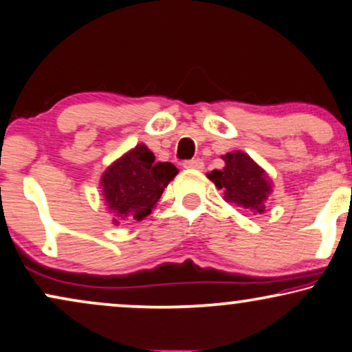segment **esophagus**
<instances>
[{
    "mask_svg": "<svg viewBox=\"0 0 352 352\" xmlns=\"http://www.w3.org/2000/svg\"><path fill=\"white\" fill-rule=\"evenodd\" d=\"M184 167L185 168H197V170H201L204 167V162L201 159H191V161H186L184 162Z\"/></svg>",
    "mask_w": 352,
    "mask_h": 352,
    "instance_id": "34e87169",
    "label": "esophagus"
}]
</instances>
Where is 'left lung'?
I'll return each instance as SVG.
<instances>
[{
	"instance_id": "8db88e82",
	"label": "left lung",
	"mask_w": 352,
	"mask_h": 352,
	"mask_svg": "<svg viewBox=\"0 0 352 352\" xmlns=\"http://www.w3.org/2000/svg\"><path fill=\"white\" fill-rule=\"evenodd\" d=\"M226 167L208 173L209 180L222 191L224 199L243 209L265 212V203L271 191V182L266 172L258 167L245 153H228L222 157Z\"/></svg>"
}]
</instances>
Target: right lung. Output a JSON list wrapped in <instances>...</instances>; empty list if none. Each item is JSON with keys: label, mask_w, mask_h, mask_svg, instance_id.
Wrapping results in <instances>:
<instances>
[{"label": "right lung", "mask_w": 352, "mask_h": 352, "mask_svg": "<svg viewBox=\"0 0 352 352\" xmlns=\"http://www.w3.org/2000/svg\"><path fill=\"white\" fill-rule=\"evenodd\" d=\"M177 172L170 162H155L144 144H138L113 162L102 177V186L115 224L149 216Z\"/></svg>", "instance_id": "1"}]
</instances>
